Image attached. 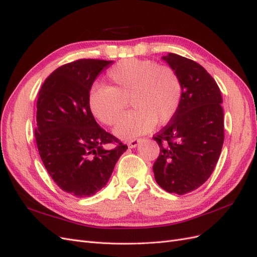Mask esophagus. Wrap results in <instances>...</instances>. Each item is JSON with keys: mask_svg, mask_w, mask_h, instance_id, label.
<instances>
[{"mask_svg": "<svg viewBox=\"0 0 257 257\" xmlns=\"http://www.w3.org/2000/svg\"><path fill=\"white\" fill-rule=\"evenodd\" d=\"M142 141L143 138H134V139H131V141L127 143V145L130 148H135L142 143Z\"/></svg>", "mask_w": 257, "mask_h": 257, "instance_id": "1", "label": "esophagus"}]
</instances>
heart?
<instances>
[{"label":"heart","instance_id":"1","mask_svg":"<svg viewBox=\"0 0 257 257\" xmlns=\"http://www.w3.org/2000/svg\"><path fill=\"white\" fill-rule=\"evenodd\" d=\"M108 87H94L88 94L90 112L106 125H113L130 98L135 109L124 113L114 133L132 138L173 119L182 99V82L174 68L150 60L125 59L107 73Z\"/></svg>","mask_w":257,"mask_h":257}]
</instances>
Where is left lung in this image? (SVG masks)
<instances>
[{"instance_id":"8db88e82","label":"left lung","mask_w":257,"mask_h":257,"mask_svg":"<svg viewBox=\"0 0 257 257\" xmlns=\"http://www.w3.org/2000/svg\"><path fill=\"white\" fill-rule=\"evenodd\" d=\"M182 82V99L167 125L153 139L160 154L153 164L162 189L178 195L198 189L211 176L224 143L219 85L197 62L176 53L163 57Z\"/></svg>"}]
</instances>
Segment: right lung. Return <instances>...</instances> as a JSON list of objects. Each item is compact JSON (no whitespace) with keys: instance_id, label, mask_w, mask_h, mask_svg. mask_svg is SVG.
<instances>
[{"instance_id":"obj_1","label":"right lung","mask_w":257,"mask_h":257,"mask_svg":"<svg viewBox=\"0 0 257 257\" xmlns=\"http://www.w3.org/2000/svg\"><path fill=\"white\" fill-rule=\"evenodd\" d=\"M112 61L81 59L60 66L38 92V153L59 188L89 197L104 188L127 146L96 123L88 106L93 81ZM112 143L111 150L103 146Z\"/></svg>"}]
</instances>
